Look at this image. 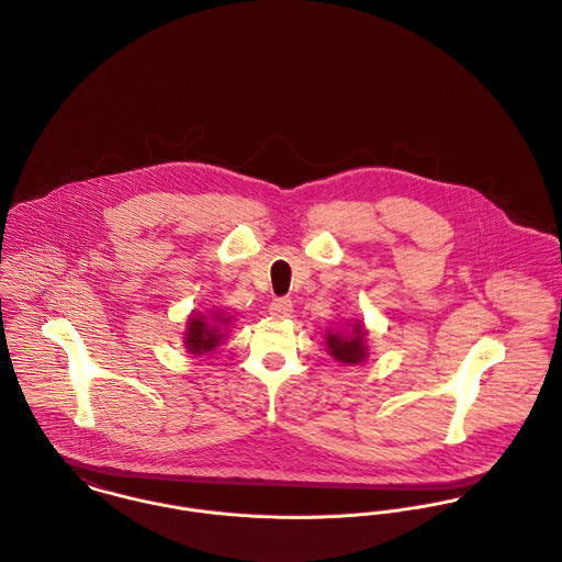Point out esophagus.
I'll return each instance as SVG.
<instances>
[{
  "instance_id": "esophagus-1",
  "label": "esophagus",
  "mask_w": 562,
  "mask_h": 562,
  "mask_svg": "<svg viewBox=\"0 0 562 562\" xmlns=\"http://www.w3.org/2000/svg\"><path fill=\"white\" fill-rule=\"evenodd\" d=\"M292 301L290 299H274L272 303H270V314L272 316H277V318H288L290 314H292Z\"/></svg>"
}]
</instances>
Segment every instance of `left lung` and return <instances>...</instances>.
<instances>
[{"label": "left lung", "instance_id": "1", "mask_svg": "<svg viewBox=\"0 0 562 562\" xmlns=\"http://www.w3.org/2000/svg\"><path fill=\"white\" fill-rule=\"evenodd\" d=\"M327 351L331 358H336L342 364H360L369 358V345H367V331L360 323L353 325L351 334L342 331H327Z\"/></svg>", "mask_w": 562, "mask_h": 562}]
</instances>
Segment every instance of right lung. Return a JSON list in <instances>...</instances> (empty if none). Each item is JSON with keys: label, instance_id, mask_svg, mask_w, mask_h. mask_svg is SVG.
Masks as SVG:
<instances>
[{"label": "right lung", "instance_id": "1", "mask_svg": "<svg viewBox=\"0 0 562 562\" xmlns=\"http://www.w3.org/2000/svg\"><path fill=\"white\" fill-rule=\"evenodd\" d=\"M231 323V316L222 312H211L209 316L204 314H191L188 321V331H186V349L193 356H202L213 351L224 334V327Z\"/></svg>", "mask_w": 562, "mask_h": 562}]
</instances>
